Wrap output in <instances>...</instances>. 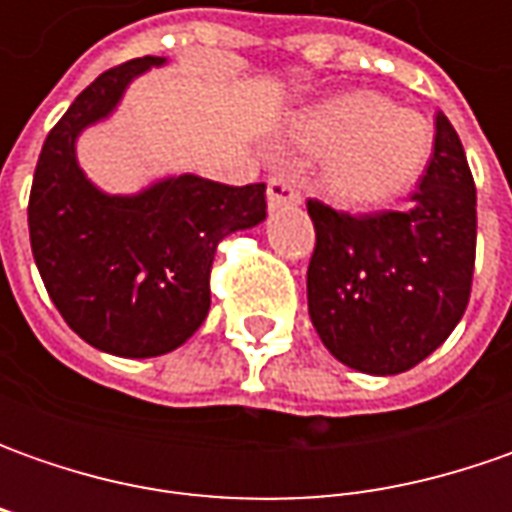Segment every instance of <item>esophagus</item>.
<instances>
[{"label":"esophagus","mask_w":512,"mask_h":512,"mask_svg":"<svg viewBox=\"0 0 512 512\" xmlns=\"http://www.w3.org/2000/svg\"><path fill=\"white\" fill-rule=\"evenodd\" d=\"M299 202H302V193L293 185V179H287V176H270L267 179V205L273 210L285 205H299Z\"/></svg>","instance_id":"34e87169"}]
</instances>
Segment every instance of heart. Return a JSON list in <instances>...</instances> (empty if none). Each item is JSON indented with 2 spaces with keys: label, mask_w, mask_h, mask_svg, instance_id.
Returning a JSON list of instances; mask_svg holds the SVG:
<instances>
[{
  "label": "heart",
  "mask_w": 512,
  "mask_h": 512,
  "mask_svg": "<svg viewBox=\"0 0 512 512\" xmlns=\"http://www.w3.org/2000/svg\"><path fill=\"white\" fill-rule=\"evenodd\" d=\"M299 139L313 150H333L327 190L353 207L399 199L422 179L433 150V130L422 116L379 93H350L310 110Z\"/></svg>",
  "instance_id": "heart-1"
}]
</instances>
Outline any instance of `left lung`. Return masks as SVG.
Returning a JSON list of instances; mask_svg holds the SVG:
<instances>
[{
  "label": "left lung",
  "mask_w": 512,
  "mask_h": 512,
  "mask_svg": "<svg viewBox=\"0 0 512 512\" xmlns=\"http://www.w3.org/2000/svg\"><path fill=\"white\" fill-rule=\"evenodd\" d=\"M307 213V310L327 350L373 376L424 362L464 316L476 265V185L447 116H436L407 210L347 213L307 199Z\"/></svg>",
  "instance_id": "8db88e82"
}]
</instances>
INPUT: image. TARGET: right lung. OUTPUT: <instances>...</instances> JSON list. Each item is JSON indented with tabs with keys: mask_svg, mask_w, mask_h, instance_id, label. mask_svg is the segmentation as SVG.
<instances>
[{
	"mask_svg": "<svg viewBox=\"0 0 512 512\" xmlns=\"http://www.w3.org/2000/svg\"><path fill=\"white\" fill-rule=\"evenodd\" d=\"M159 56L105 70L42 145L28 199L30 250L50 302L85 342L125 359L185 344L210 310V265L227 233L265 219V182L219 185L199 176L139 196H105L76 165V136L108 116L133 76Z\"/></svg>",
	"mask_w": 512,
	"mask_h": 512,
	"instance_id": "add662e5",
	"label": "right lung"
}]
</instances>
